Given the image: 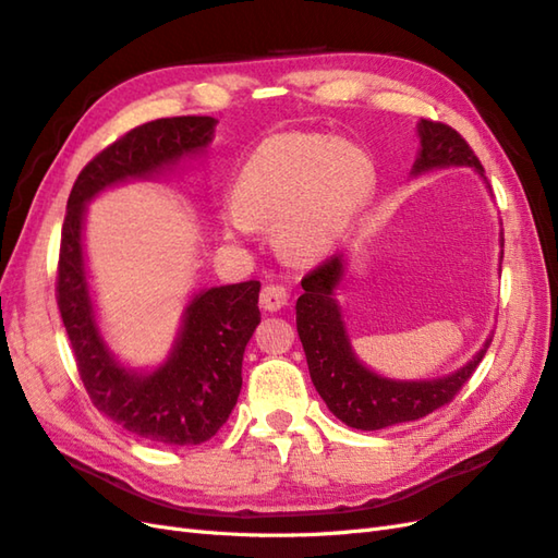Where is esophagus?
Segmentation results:
<instances>
[{"label":"esophagus","mask_w":558,"mask_h":558,"mask_svg":"<svg viewBox=\"0 0 558 558\" xmlns=\"http://www.w3.org/2000/svg\"><path fill=\"white\" fill-rule=\"evenodd\" d=\"M288 290L282 288V284H266V288L262 290V306L266 311H280L284 304H288Z\"/></svg>","instance_id":"esophagus-1"}]
</instances>
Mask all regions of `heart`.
Here are the masks:
<instances>
[{"label": "heart", "instance_id": "obj_1", "mask_svg": "<svg viewBox=\"0 0 558 558\" xmlns=\"http://www.w3.org/2000/svg\"><path fill=\"white\" fill-rule=\"evenodd\" d=\"M373 185L366 151L320 133L270 135L235 178V199L220 209L230 238H254L274 226V244L292 264H316L332 252Z\"/></svg>", "mask_w": 558, "mask_h": 558}]
</instances>
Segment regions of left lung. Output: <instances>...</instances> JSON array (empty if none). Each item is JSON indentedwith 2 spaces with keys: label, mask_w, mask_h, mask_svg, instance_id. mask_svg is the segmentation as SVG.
Wrapping results in <instances>:
<instances>
[{
  "label": "left lung",
  "mask_w": 558,
  "mask_h": 558,
  "mask_svg": "<svg viewBox=\"0 0 558 558\" xmlns=\"http://www.w3.org/2000/svg\"><path fill=\"white\" fill-rule=\"evenodd\" d=\"M418 137L421 149L411 168L413 175L433 168L469 166L485 178L483 163L454 128L423 119L418 123ZM499 242L504 247V238ZM344 266V254L330 256L302 280L304 294L296 300V332L306 354L311 383L320 399L344 425L356 430H380L397 423L418 421L449 404L483 361L492 338L485 340L481 352L469 364L442 378L392 380L373 373L356 359L342 308L335 300Z\"/></svg>",
  "instance_id": "1"
}]
</instances>
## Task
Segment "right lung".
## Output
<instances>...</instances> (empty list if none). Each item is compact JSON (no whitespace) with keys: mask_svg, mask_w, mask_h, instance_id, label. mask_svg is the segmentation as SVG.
<instances>
[{"mask_svg":"<svg viewBox=\"0 0 558 558\" xmlns=\"http://www.w3.org/2000/svg\"><path fill=\"white\" fill-rule=\"evenodd\" d=\"M214 128L211 116H175L133 128L77 175L61 230L57 302L85 390L104 416L157 445H202L228 421L242 390L244 347L262 323V282L197 292L163 364L151 371L128 368L97 326L83 250L85 211L107 187L149 180L202 154L211 145Z\"/></svg>","mask_w":558,"mask_h":558,"instance_id":"1","label":"right lung"}]
</instances>
